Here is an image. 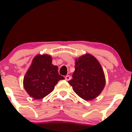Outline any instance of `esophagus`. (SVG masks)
Wrapping results in <instances>:
<instances>
[{
  "label": "esophagus",
  "instance_id": "34e87169",
  "mask_svg": "<svg viewBox=\"0 0 132 132\" xmlns=\"http://www.w3.org/2000/svg\"><path fill=\"white\" fill-rule=\"evenodd\" d=\"M65 79L66 80V81H69V80L71 79V76L69 75H68V76H65Z\"/></svg>",
  "mask_w": 132,
  "mask_h": 132
}]
</instances>
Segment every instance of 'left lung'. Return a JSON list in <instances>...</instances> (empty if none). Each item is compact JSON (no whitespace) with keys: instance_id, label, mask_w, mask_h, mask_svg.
<instances>
[{"instance_id":"1","label":"left lung","mask_w":132,"mask_h":132,"mask_svg":"<svg viewBox=\"0 0 132 132\" xmlns=\"http://www.w3.org/2000/svg\"><path fill=\"white\" fill-rule=\"evenodd\" d=\"M68 82L80 97L85 101H91L102 91L105 79L97 59L91 54H86L76 59L75 71L72 79Z\"/></svg>"}]
</instances>
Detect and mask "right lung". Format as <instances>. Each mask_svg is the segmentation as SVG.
I'll use <instances>...</instances> for the list:
<instances>
[{
	"label": "right lung",
	"mask_w": 132,
	"mask_h": 132,
	"mask_svg": "<svg viewBox=\"0 0 132 132\" xmlns=\"http://www.w3.org/2000/svg\"><path fill=\"white\" fill-rule=\"evenodd\" d=\"M64 78L60 75L57 66L52 64V57L48 54H38L23 79V86L30 96L41 99L51 93L60 80Z\"/></svg>",
	"instance_id": "right-lung-1"
}]
</instances>
